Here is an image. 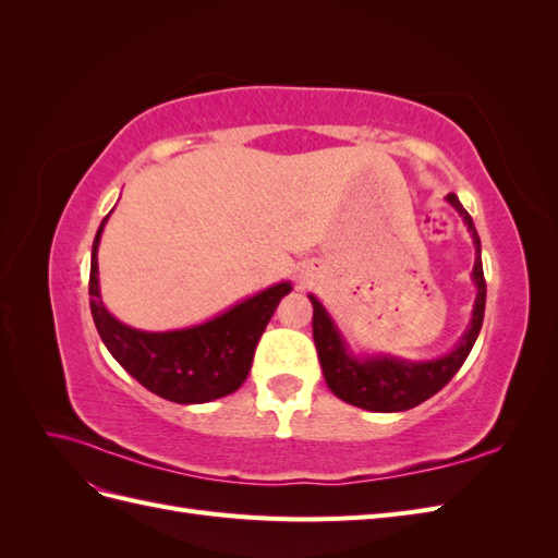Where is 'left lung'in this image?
<instances>
[{
  "mask_svg": "<svg viewBox=\"0 0 558 558\" xmlns=\"http://www.w3.org/2000/svg\"><path fill=\"white\" fill-rule=\"evenodd\" d=\"M447 202L461 214L468 232L472 234V242H475L472 281L477 286V298L475 307H472L468 330L463 332L459 344L449 353H445V356L433 361H404L391 356V353L356 356V353L349 349L340 328L335 326L332 316L326 312L324 305H320V300L310 293L314 307L312 332L320 369H324V377L330 391L340 400L353 404V408H361L367 412H404L416 408V404L428 400L449 384V379L459 373L468 359V353L477 342L486 305L482 244L475 223H472V218L463 209L459 197L449 193Z\"/></svg>",
  "mask_w": 558,
  "mask_h": 558,
  "instance_id": "obj_1",
  "label": "left lung"
}]
</instances>
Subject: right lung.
Here are the masks:
<instances>
[{
    "instance_id": "add662e5",
    "label": "right lung",
    "mask_w": 558,
    "mask_h": 558,
    "mask_svg": "<svg viewBox=\"0 0 558 558\" xmlns=\"http://www.w3.org/2000/svg\"><path fill=\"white\" fill-rule=\"evenodd\" d=\"M111 211L99 223L90 258V312L111 356L150 393L179 404L211 402L238 391L248 377L253 351L283 295L293 291L281 281L251 295L205 324L146 332L121 324L102 302L97 248Z\"/></svg>"
}]
</instances>
